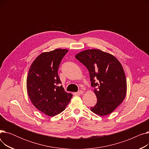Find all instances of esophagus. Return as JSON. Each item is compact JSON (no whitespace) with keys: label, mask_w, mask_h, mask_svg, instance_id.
Masks as SVG:
<instances>
[{"label":"esophagus","mask_w":149,"mask_h":149,"mask_svg":"<svg viewBox=\"0 0 149 149\" xmlns=\"http://www.w3.org/2000/svg\"><path fill=\"white\" fill-rule=\"evenodd\" d=\"M83 93H84L83 91H82V90H80V91H79L77 92V94H79V95H81V94H83Z\"/></svg>","instance_id":"obj_1"}]
</instances>
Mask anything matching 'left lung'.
Here are the masks:
<instances>
[{
	"label": "left lung",
	"mask_w": 149,
	"mask_h": 149,
	"mask_svg": "<svg viewBox=\"0 0 149 149\" xmlns=\"http://www.w3.org/2000/svg\"><path fill=\"white\" fill-rule=\"evenodd\" d=\"M75 58L87 68L97 102L91 110L100 116L110 114L124 100L127 82L120 62L112 54L100 49L79 52Z\"/></svg>",
	"instance_id": "1"
}]
</instances>
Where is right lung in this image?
<instances>
[{"instance_id":"1","label":"right lung","mask_w":149,"mask_h":149,"mask_svg":"<svg viewBox=\"0 0 149 149\" xmlns=\"http://www.w3.org/2000/svg\"><path fill=\"white\" fill-rule=\"evenodd\" d=\"M68 49L43 52L31 64L26 80L29 99L45 114L53 116L63 111L72 97L65 91L58 75L61 61Z\"/></svg>"}]
</instances>
